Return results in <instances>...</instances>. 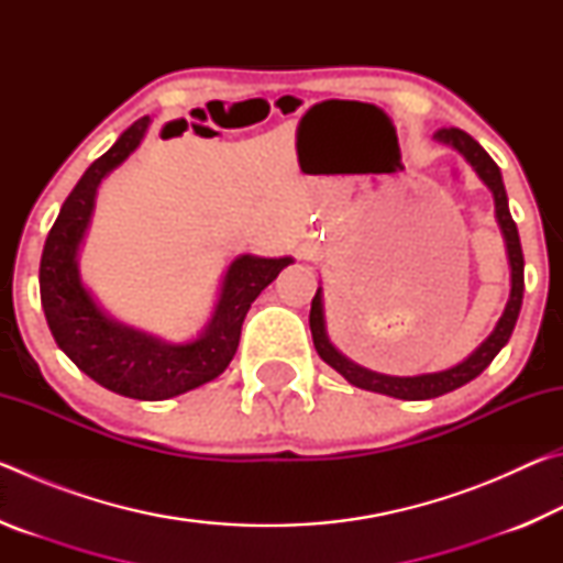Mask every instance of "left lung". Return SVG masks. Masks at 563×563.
Masks as SVG:
<instances>
[{
    "label": "left lung",
    "mask_w": 563,
    "mask_h": 563,
    "mask_svg": "<svg viewBox=\"0 0 563 563\" xmlns=\"http://www.w3.org/2000/svg\"><path fill=\"white\" fill-rule=\"evenodd\" d=\"M434 139L460 151V154L470 161V164L476 168V174H479V178L492 188V194H494V208H497V218H499L504 241H507V253H509V265H511V295H509L507 310H504V316L499 318L497 328H494L492 335L484 340L482 345L476 347L464 362H460L456 367L444 369V373L417 375V377H389V375L369 373V369L355 365V362H350L345 355H340V352L330 345V340L325 335V318H322L320 288L316 292V298H312V308H310V330H312V342H316L318 355L325 360L330 367H335L350 385L369 389V393L397 397V399H432V397L452 393V389L466 385L476 375H482L484 369L489 367V362L497 357V352L509 342L511 330H514V325H517L521 298H523L521 241H519L517 223H514V218L509 213L507 190H504V184H501L499 166L494 164V158L487 154V151L476 144L470 133L462 129H456V126L440 129L434 133Z\"/></svg>",
    "instance_id": "8db88e82"
}]
</instances>
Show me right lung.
I'll list each match as a JSON object with an SVG mask.
<instances>
[{"label": "right lung", "instance_id": "add662e5", "mask_svg": "<svg viewBox=\"0 0 563 563\" xmlns=\"http://www.w3.org/2000/svg\"><path fill=\"white\" fill-rule=\"evenodd\" d=\"M146 126L148 117L133 121L117 144L93 161L74 186L46 235L40 263V290L56 345L81 373L111 393L154 402V399L184 395L223 373L238 350L251 302L292 261L241 255L225 273L211 325L201 338L186 345H166L103 316L79 280L76 251L89 225L101 178L126 161L144 139Z\"/></svg>", "mask_w": 563, "mask_h": 563}]
</instances>
